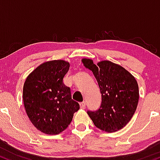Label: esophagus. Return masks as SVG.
<instances>
[{
  "label": "esophagus",
  "mask_w": 160,
  "mask_h": 160,
  "mask_svg": "<svg viewBox=\"0 0 160 160\" xmlns=\"http://www.w3.org/2000/svg\"><path fill=\"white\" fill-rule=\"evenodd\" d=\"M79 104H80V107H81V109H85V105H86V103H85V101L81 102V103H80Z\"/></svg>",
  "instance_id": "esophagus-1"
}]
</instances>
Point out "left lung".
<instances>
[{"label":"left lung","instance_id":"1","mask_svg":"<svg viewBox=\"0 0 160 160\" xmlns=\"http://www.w3.org/2000/svg\"><path fill=\"white\" fill-rule=\"evenodd\" d=\"M85 66L94 73L101 94V104L96 111H88L97 128L113 132L125 127L137 109L139 91L134 77L121 66L108 60L95 65L83 59Z\"/></svg>","mask_w":160,"mask_h":160}]
</instances>
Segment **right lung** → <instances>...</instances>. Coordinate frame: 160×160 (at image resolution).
<instances>
[{"mask_svg": "<svg viewBox=\"0 0 160 160\" xmlns=\"http://www.w3.org/2000/svg\"><path fill=\"white\" fill-rule=\"evenodd\" d=\"M69 69L64 60H52L38 66L23 86L26 113L35 128L48 134H57L69 126L79 109L72 99L70 88L63 83Z\"/></svg>", "mask_w": 160, "mask_h": 160, "instance_id": "right-lung-1", "label": "right lung"}]
</instances>
